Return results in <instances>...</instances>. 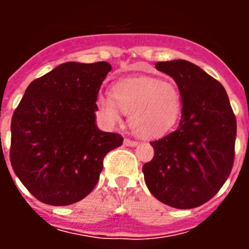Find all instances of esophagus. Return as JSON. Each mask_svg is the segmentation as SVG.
Returning <instances> with one entry per match:
<instances>
[{"label":"esophagus","instance_id":"34e87169","mask_svg":"<svg viewBox=\"0 0 249 249\" xmlns=\"http://www.w3.org/2000/svg\"><path fill=\"white\" fill-rule=\"evenodd\" d=\"M123 143L126 144V146H128V147H135V146H137L138 142H137V141L129 140V138H124V142H123Z\"/></svg>","mask_w":249,"mask_h":249}]
</instances>
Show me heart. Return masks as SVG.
<instances>
[{
    "mask_svg": "<svg viewBox=\"0 0 249 249\" xmlns=\"http://www.w3.org/2000/svg\"><path fill=\"white\" fill-rule=\"evenodd\" d=\"M98 108L108 122H118L129 113L132 128L146 137H157L177 122L182 96L177 86L155 77H133L117 82L112 93L98 96Z\"/></svg>",
    "mask_w": 249,
    "mask_h": 249,
    "instance_id": "1",
    "label": "heart"
}]
</instances>
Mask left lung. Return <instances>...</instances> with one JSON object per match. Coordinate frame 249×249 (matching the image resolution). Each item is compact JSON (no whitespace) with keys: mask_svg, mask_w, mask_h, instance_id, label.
<instances>
[{"mask_svg":"<svg viewBox=\"0 0 249 249\" xmlns=\"http://www.w3.org/2000/svg\"><path fill=\"white\" fill-rule=\"evenodd\" d=\"M156 68L176 81L182 96L177 129L151 142L152 160L142 167L149 192L178 210L202 206L230 177L237 121L223 86L198 66L175 59Z\"/></svg>","mask_w":249,"mask_h":249,"instance_id":"1","label":"left lung"}]
</instances>
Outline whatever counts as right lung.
I'll use <instances>...</instances> for the list:
<instances>
[{"label": "right lung", "instance_id": "right-lung-1", "mask_svg": "<svg viewBox=\"0 0 249 249\" xmlns=\"http://www.w3.org/2000/svg\"><path fill=\"white\" fill-rule=\"evenodd\" d=\"M107 62H66L32 81L11 122L10 160L42 203L68 206L89 196L103 158L123 137L96 126L97 94Z\"/></svg>", "mask_w": 249, "mask_h": 249}]
</instances>
